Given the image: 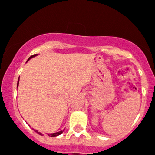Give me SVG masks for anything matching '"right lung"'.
<instances>
[{
  "label": "right lung",
  "instance_id": "right-lung-1",
  "mask_svg": "<svg viewBox=\"0 0 155 155\" xmlns=\"http://www.w3.org/2000/svg\"><path fill=\"white\" fill-rule=\"evenodd\" d=\"M37 55H38V54H34V55L31 56V57H30L28 59L27 62L28 61L30 60V59H31V58H34V57H36V56H37ZM18 82H19V78H18V83H17V87L18 86ZM64 130H61V131H59V132L52 133V134H48V137H57V136H58V135H60V134H61L62 133H63V131H64ZM34 131H35V132H37V134H40V135H42V136H43V134H42V133L39 132V131H38V130H34Z\"/></svg>",
  "mask_w": 155,
  "mask_h": 155
}]
</instances>
